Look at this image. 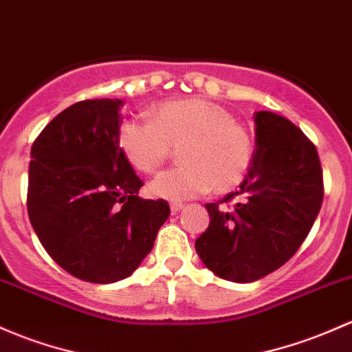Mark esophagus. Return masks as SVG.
<instances>
[{
    "mask_svg": "<svg viewBox=\"0 0 352 352\" xmlns=\"http://www.w3.org/2000/svg\"><path fill=\"white\" fill-rule=\"evenodd\" d=\"M182 209H184L182 202H172V204H170V210H172V214L180 212V210H182Z\"/></svg>",
    "mask_w": 352,
    "mask_h": 352,
    "instance_id": "obj_1",
    "label": "esophagus"
}]
</instances>
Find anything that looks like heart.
<instances>
[{
	"label": "heart",
	"instance_id": "b5f03b06",
	"mask_svg": "<svg viewBox=\"0 0 352 352\" xmlns=\"http://www.w3.org/2000/svg\"><path fill=\"white\" fill-rule=\"evenodd\" d=\"M150 120L131 118L120 126L118 143L142 173H155L180 150L182 166L160 173L148 186L153 197L186 201L232 190L243 182L254 158V140L223 106L206 99L164 101Z\"/></svg>",
	"mask_w": 352,
	"mask_h": 352
}]
</instances>
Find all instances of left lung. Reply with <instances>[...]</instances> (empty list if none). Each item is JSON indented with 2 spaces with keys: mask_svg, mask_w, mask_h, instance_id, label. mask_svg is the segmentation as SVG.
Returning a JSON list of instances; mask_svg holds the SVG:
<instances>
[{
  "mask_svg": "<svg viewBox=\"0 0 352 352\" xmlns=\"http://www.w3.org/2000/svg\"><path fill=\"white\" fill-rule=\"evenodd\" d=\"M254 123L253 165L238 192L206 204L210 223L195 241L207 268L236 283L260 280L287 263L324 199L319 153L302 129L268 111H258Z\"/></svg>",
  "mask_w": 352,
  "mask_h": 352,
  "instance_id": "left-lung-1",
  "label": "left lung"
}]
</instances>
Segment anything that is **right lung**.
I'll return each mask as SVG.
<instances>
[{"label":"right lung","mask_w":352,"mask_h":352,"mask_svg":"<svg viewBox=\"0 0 352 352\" xmlns=\"http://www.w3.org/2000/svg\"><path fill=\"white\" fill-rule=\"evenodd\" d=\"M120 99L69 106L32 145L27 209L52 260L70 275L113 283L131 275L168 219L164 199H142V179L118 143Z\"/></svg>","instance_id":"add662e5"}]
</instances>
